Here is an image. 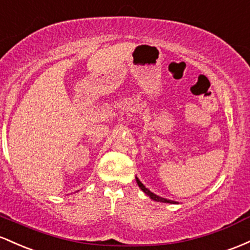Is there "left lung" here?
Here are the masks:
<instances>
[{
  "label": "left lung",
  "instance_id": "obj_1",
  "mask_svg": "<svg viewBox=\"0 0 250 250\" xmlns=\"http://www.w3.org/2000/svg\"><path fill=\"white\" fill-rule=\"evenodd\" d=\"M136 182H137V184H138V187L140 188V189H142L143 191H144L145 193H146V195L148 196V197L151 198V200H153V201H156V202H163V203H171V204H177V202H175V201H171V200H167V198H163V197H161V196L156 195V193H153L152 191H150V190H148L147 188H145L144 184H143L142 182L139 181V179H138V177H137V176H136Z\"/></svg>",
  "mask_w": 250,
  "mask_h": 250
}]
</instances>
